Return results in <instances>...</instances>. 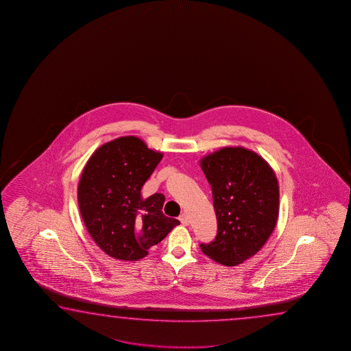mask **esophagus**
Masks as SVG:
<instances>
[{
	"instance_id": "obj_1",
	"label": "esophagus",
	"mask_w": 351,
	"mask_h": 351,
	"mask_svg": "<svg viewBox=\"0 0 351 351\" xmlns=\"http://www.w3.org/2000/svg\"><path fill=\"white\" fill-rule=\"evenodd\" d=\"M179 221L184 225V226H188L189 223H191V220H189V217H188V215L182 214L179 216Z\"/></svg>"
}]
</instances>
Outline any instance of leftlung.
I'll list each match as a JSON object with an SVG mask.
<instances>
[{
	"label": "left lung",
	"mask_w": 351,
	"mask_h": 351,
	"mask_svg": "<svg viewBox=\"0 0 351 351\" xmlns=\"http://www.w3.org/2000/svg\"><path fill=\"white\" fill-rule=\"evenodd\" d=\"M211 185L217 234L200 244L215 262L234 267L262 250L279 216V183L273 168L252 149L222 147L202 157Z\"/></svg>",
	"instance_id": "obj_1"
}]
</instances>
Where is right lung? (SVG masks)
<instances>
[{
	"instance_id": "add662e5",
	"label": "right lung",
	"mask_w": 351,
	"mask_h": 351,
	"mask_svg": "<svg viewBox=\"0 0 351 351\" xmlns=\"http://www.w3.org/2000/svg\"><path fill=\"white\" fill-rule=\"evenodd\" d=\"M162 157L141 138L123 136L101 145L87 160L78 208L90 237L108 256L138 261L180 223L162 213L163 194L141 195Z\"/></svg>"
}]
</instances>
